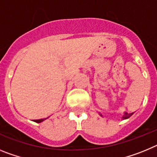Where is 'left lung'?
I'll use <instances>...</instances> for the list:
<instances>
[{
  "label": "left lung",
  "instance_id": "obj_1",
  "mask_svg": "<svg viewBox=\"0 0 157 157\" xmlns=\"http://www.w3.org/2000/svg\"><path fill=\"white\" fill-rule=\"evenodd\" d=\"M99 114L101 116H103L101 114V113H100V112H99ZM133 114H134L133 112L132 113H127V112H124L123 116H122V120H127V119H128V118H130V116H132Z\"/></svg>",
  "mask_w": 157,
  "mask_h": 157
}]
</instances>
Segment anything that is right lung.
<instances>
[{
    "label": "right lung",
    "instance_id": "right-lung-1",
    "mask_svg": "<svg viewBox=\"0 0 157 157\" xmlns=\"http://www.w3.org/2000/svg\"><path fill=\"white\" fill-rule=\"evenodd\" d=\"M48 117H49V116H48ZM48 117L45 118V119H40V120H34V122H35V123H41V122L45 121V120H47V119H48Z\"/></svg>",
    "mask_w": 157,
    "mask_h": 157
}]
</instances>
